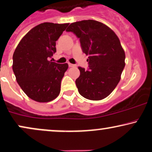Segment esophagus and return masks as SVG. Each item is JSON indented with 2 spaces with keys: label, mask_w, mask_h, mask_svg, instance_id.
Wrapping results in <instances>:
<instances>
[{
  "label": "esophagus",
  "mask_w": 152,
  "mask_h": 152,
  "mask_svg": "<svg viewBox=\"0 0 152 152\" xmlns=\"http://www.w3.org/2000/svg\"><path fill=\"white\" fill-rule=\"evenodd\" d=\"M68 64H69V67H74V66H76V65H75V64H71V63H68Z\"/></svg>",
  "instance_id": "obj_1"
}]
</instances>
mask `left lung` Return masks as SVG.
<instances>
[{
    "mask_svg": "<svg viewBox=\"0 0 152 152\" xmlns=\"http://www.w3.org/2000/svg\"><path fill=\"white\" fill-rule=\"evenodd\" d=\"M66 31L79 38L82 50L89 55V69L78 66V93L90 100H101L115 89L125 67V52L116 34L109 26L88 20L71 24Z\"/></svg>",
    "mask_w": 152,
    "mask_h": 152,
    "instance_id": "8db88e82",
    "label": "left lung"
}]
</instances>
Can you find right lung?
Here are the masks:
<instances>
[{
  "label": "right lung",
  "mask_w": 152,
  "mask_h": 152,
  "mask_svg": "<svg viewBox=\"0 0 152 152\" xmlns=\"http://www.w3.org/2000/svg\"><path fill=\"white\" fill-rule=\"evenodd\" d=\"M69 24L44 22L31 29L13 54L12 70L17 82L29 98L48 102L60 93L61 81L68 64L50 60L56 41Z\"/></svg>",
  "instance_id": "obj_1"
}]
</instances>
